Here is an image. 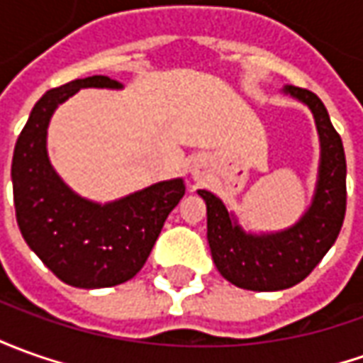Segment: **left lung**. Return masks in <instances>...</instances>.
<instances>
[{
	"label": "left lung",
	"instance_id": "obj_1",
	"mask_svg": "<svg viewBox=\"0 0 363 363\" xmlns=\"http://www.w3.org/2000/svg\"><path fill=\"white\" fill-rule=\"evenodd\" d=\"M282 92L312 110L320 136L318 182L301 219L277 233H247L219 197L207 189L197 191L207 206V241L215 267L247 291H284L304 281L338 239L346 215V154L328 110L306 89L286 84Z\"/></svg>",
	"mask_w": 363,
	"mask_h": 363
}]
</instances>
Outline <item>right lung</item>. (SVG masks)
Returning <instances> with one entry per match:
<instances>
[{
	"mask_svg": "<svg viewBox=\"0 0 363 363\" xmlns=\"http://www.w3.org/2000/svg\"><path fill=\"white\" fill-rule=\"evenodd\" d=\"M122 89L94 74L47 91L37 101L13 152L11 182L25 243L55 277L77 289H106L144 267L164 221L186 194L182 177L96 203L74 194L52 169L47 128L55 108L81 89Z\"/></svg>",
	"mask_w": 363,
	"mask_h": 363,
	"instance_id": "add662e5",
	"label": "right lung"
}]
</instances>
